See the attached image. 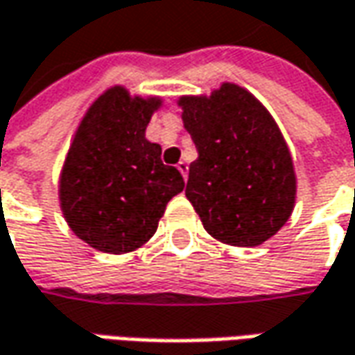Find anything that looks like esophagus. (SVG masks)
Returning a JSON list of instances; mask_svg holds the SVG:
<instances>
[{"label": "esophagus", "mask_w": 355, "mask_h": 355, "mask_svg": "<svg viewBox=\"0 0 355 355\" xmlns=\"http://www.w3.org/2000/svg\"><path fill=\"white\" fill-rule=\"evenodd\" d=\"M177 168L180 171V175L184 177V180H187V177H189V163L187 161H178Z\"/></svg>", "instance_id": "1"}]
</instances>
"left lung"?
I'll return each mask as SVG.
<instances>
[{"label": "left lung", "mask_w": 355, "mask_h": 355, "mask_svg": "<svg viewBox=\"0 0 355 355\" xmlns=\"http://www.w3.org/2000/svg\"><path fill=\"white\" fill-rule=\"evenodd\" d=\"M178 105L198 151L184 194L204 230L238 248L275 236L293 212L297 178L273 117L236 84L208 98L184 96Z\"/></svg>", "instance_id": "1"}]
</instances>
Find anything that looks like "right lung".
Masks as SVG:
<instances>
[{"label": "right lung", "instance_id": "add662e5", "mask_svg": "<svg viewBox=\"0 0 355 355\" xmlns=\"http://www.w3.org/2000/svg\"><path fill=\"white\" fill-rule=\"evenodd\" d=\"M161 105L116 86L88 110L60 175V206L72 232L105 253L137 250L153 236L166 204L184 189L145 129Z\"/></svg>", "mask_w": 355, "mask_h": 355}]
</instances>
